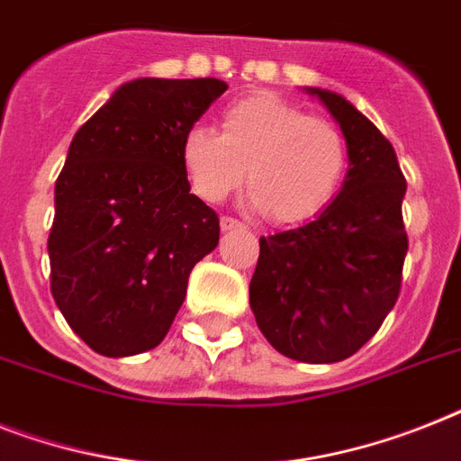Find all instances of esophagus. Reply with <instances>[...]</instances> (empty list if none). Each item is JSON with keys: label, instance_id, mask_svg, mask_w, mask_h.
<instances>
[{"label": "esophagus", "instance_id": "34e87169", "mask_svg": "<svg viewBox=\"0 0 461 461\" xmlns=\"http://www.w3.org/2000/svg\"><path fill=\"white\" fill-rule=\"evenodd\" d=\"M220 227H222V231H230V230H239V227H243V222L237 218H231V215H224V218L220 220Z\"/></svg>", "mask_w": 461, "mask_h": 461}]
</instances>
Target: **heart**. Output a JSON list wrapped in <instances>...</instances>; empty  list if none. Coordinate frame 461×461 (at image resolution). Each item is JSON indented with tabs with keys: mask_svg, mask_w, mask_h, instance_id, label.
Instances as JSON below:
<instances>
[{
	"mask_svg": "<svg viewBox=\"0 0 461 461\" xmlns=\"http://www.w3.org/2000/svg\"><path fill=\"white\" fill-rule=\"evenodd\" d=\"M189 185L220 203L246 179L267 220L301 224L317 218L343 189L350 167L348 141L327 118L272 92L241 96L220 113V134L192 125L179 141Z\"/></svg>",
	"mask_w": 461,
	"mask_h": 461,
	"instance_id": "heart-1",
	"label": "heart"
}]
</instances>
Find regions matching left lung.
<instances>
[{"mask_svg": "<svg viewBox=\"0 0 461 461\" xmlns=\"http://www.w3.org/2000/svg\"><path fill=\"white\" fill-rule=\"evenodd\" d=\"M308 92L343 130L348 177L317 220L260 239L249 291L258 329L275 350L327 365L357 353L398 301L407 256V182L379 127L340 95Z\"/></svg>", "mask_w": 461, "mask_h": 461, "instance_id": "1", "label": "left lung"}]
</instances>
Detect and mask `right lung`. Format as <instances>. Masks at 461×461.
Listing matches in <instances>:
<instances>
[{
	"label": "right lung",
	"instance_id": "obj_1",
	"mask_svg": "<svg viewBox=\"0 0 461 461\" xmlns=\"http://www.w3.org/2000/svg\"><path fill=\"white\" fill-rule=\"evenodd\" d=\"M222 80L140 77L70 141L49 231L51 295L75 334L106 357L166 339L220 218L194 194L182 134L224 95Z\"/></svg>",
	"mask_w": 461,
	"mask_h": 461
}]
</instances>
